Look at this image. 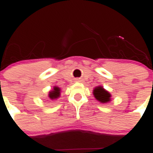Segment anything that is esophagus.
Listing matches in <instances>:
<instances>
[{
	"instance_id": "esophagus-1",
	"label": "esophagus",
	"mask_w": 153,
	"mask_h": 153,
	"mask_svg": "<svg viewBox=\"0 0 153 153\" xmlns=\"http://www.w3.org/2000/svg\"><path fill=\"white\" fill-rule=\"evenodd\" d=\"M76 82H81L80 79H76Z\"/></svg>"
}]
</instances>
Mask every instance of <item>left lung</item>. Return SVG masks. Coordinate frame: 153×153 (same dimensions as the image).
I'll use <instances>...</instances> for the list:
<instances>
[{
    "label": "left lung",
    "mask_w": 153,
    "mask_h": 153,
    "mask_svg": "<svg viewBox=\"0 0 153 153\" xmlns=\"http://www.w3.org/2000/svg\"><path fill=\"white\" fill-rule=\"evenodd\" d=\"M93 95L95 98L102 103H106L110 101L111 95L102 86L96 87L93 90Z\"/></svg>",
    "instance_id": "left-lung-1"
}]
</instances>
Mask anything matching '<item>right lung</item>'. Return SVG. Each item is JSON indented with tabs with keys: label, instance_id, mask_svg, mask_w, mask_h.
Segmentation results:
<instances>
[{
	"label": "right lung",
	"instance_id": "1",
	"mask_svg": "<svg viewBox=\"0 0 153 153\" xmlns=\"http://www.w3.org/2000/svg\"><path fill=\"white\" fill-rule=\"evenodd\" d=\"M60 95H61V88L57 86H54L53 89L49 92L48 96L49 98L51 100H55V99L58 98Z\"/></svg>",
	"mask_w": 153,
	"mask_h": 153
}]
</instances>
